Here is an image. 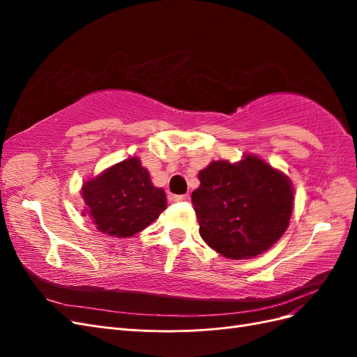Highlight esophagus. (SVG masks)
I'll list each match as a JSON object with an SVG mask.
<instances>
[{
  "mask_svg": "<svg viewBox=\"0 0 357 357\" xmlns=\"http://www.w3.org/2000/svg\"><path fill=\"white\" fill-rule=\"evenodd\" d=\"M190 199V197L188 195V193H186V195H177V197H174V201H189Z\"/></svg>",
  "mask_w": 357,
  "mask_h": 357,
  "instance_id": "34e87169",
  "label": "esophagus"
}]
</instances>
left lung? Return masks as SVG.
<instances>
[{
    "instance_id": "obj_1",
    "label": "left lung",
    "mask_w": 357,
    "mask_h": 357,
    "mask_svg": "<svg viewBox=\"0 0 357 357\" xmlns=\"http://www.w3.org/2000/svg\"><path fill=\"white\" fill-rule=\"evenodd\" d=\"M192 192L202 240L223 257L241 261L269 250L294 211L290 178L256 155L213 160Z\"/></svg>"
}]
</instances>
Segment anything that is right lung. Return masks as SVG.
<instances>
[{
  "mask_svg": "<svg viewBox=\"0 0 357 357\" xmlns=\"http://www.w3.org/2000/svg\"><path fill=\"white\" fill-rule=\"evenodd\" d=\"M83 215L95 228L116 238H128L146 229L167 208V195L153 186L149 171L137 156L105 168L82 186Z\"/></svg>",
  "mask_w": 357,
  "mask_h": 357,
  "instance_id": "obj_1",
  "label": "right lung"
}]
</instances>
